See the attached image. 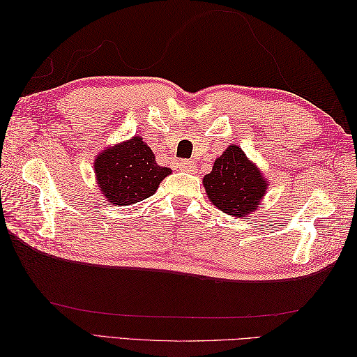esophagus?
Here are the masks:
<instances>
[{"instance_id": "esophagus-1", "label": "esophagus", "mask_w": 357, "mask_h": 357, "mask_svg": "<svg viewBox=\"0 0 357 357\" xmlns=\"http://www.w3.org/2000/svg\"><path fill=\"white\" fill-rule=\"evenodd\" d=\"M179 169L183 172H188V173H193L196 172V164L190 159H183V161L179 162Z\"/></svg>"}]
</instances>
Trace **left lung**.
<instances>
[{
	"label": "left lung",
	"mask_w": 357,
	"mask_h": 357,
	"mask_svg": "<svg viewBox=\"0 0 357 357\" xmlns=\"http://www.w3.org/2000/svg\"><path fill=\"white\" fill-rule=\"evenodd\" d=\"M202 184L211 204L234 218H245L261 207L268 187L261 170L234 144L216 159Z\"/></svg>",
	"instance_id": "1"
}]
</instances>
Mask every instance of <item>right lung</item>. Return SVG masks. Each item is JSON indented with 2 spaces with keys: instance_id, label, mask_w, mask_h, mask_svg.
Masks as SVG:
<instances>
[{
  "instance_id": "1",
  "label": "right lung",
  "mask_w": 357,
  "mask_h": 357,
  "mask_svg": "<svg viewBox=\"0 0 357 357\" xmlns=\"http://www.w3.org/2000/svg\"><path fill=\"white\" fill-rule=\"evenodd\" d=\"M98 187L112 206H130L150 198L159 183L172 173L158 165L141 136L105 149L95 159Z\"/></svg>"
}]
</instances>
